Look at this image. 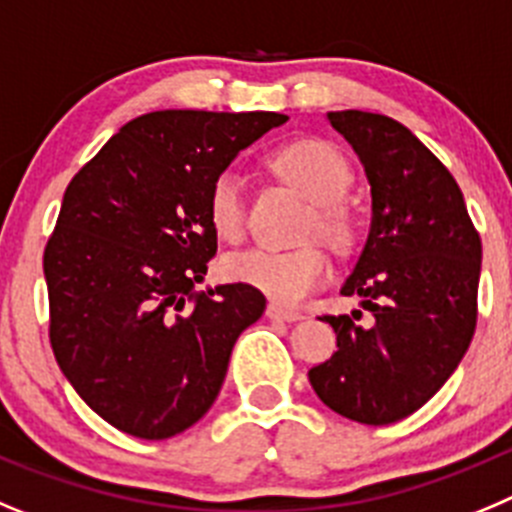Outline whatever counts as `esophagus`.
<instances>
[{"mask_svg": "<svg viewBox=\"0 0 512 512\" xmlns=\"http://www.w3.org/2000/svg\"><path fill=\"white\" fill-rule=\"evenodd\" d=\"M265 313H267V319H275V321H298V319H303L301 311H293V308H283V306H278V303H270Z\"/></svg>", "mask_w": 512, "mask_h": 512, "instance_id": "34e87169", "label": "esophagus"}]
</instances>
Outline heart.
<instances>
[{"label":"heart","mask_w":512,"mask_h":512,"mask_svg":"<svg viewBox=\"0 0 512 512\" xmlns=\"http://www.w3.org/2000/svg\"><path fill=\"white\" fill-rule=\"evenodd\" d=\"M267 165L275 176L303 193L313 204L308 234H321L331 245L347 247L354 222L342 199L352 186V168L334 145L324 140H296L275 150ZM206 216L216 234L227 242L245 237L247 211L239 176L224 170L214 178L206 196ZM224 273L234 283H245L283 306H298L331 275V260L319 245L298 250H250L224 262Z\"/></svg>","instance_id":"b5f03b06"}]
</instances>
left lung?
<instances>
[{
    "label": "left lung",
    "mask_w": 512,
    "mask_h": 512,
    "mask_svg": "<svg viewBox=\"0 0 512 512\" xmlns=\"http://www.w3.org/2000/svg\"><path fill=\"white\" fill-rule=\"evenodd\" d=\"M365 165L372 188L367 245L342 296L362 311L321 316L336 352L308 370L331 411L367 426L416 413L449 380L477 326L482 242L446 165L385 114H326Z\"/></svg>",
    "instance_id": "1"
}]
</instances>
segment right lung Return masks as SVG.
Masks as SVG:
<instances>
[{
	"label": "right lung",
	"mask_w": 512,
	"mask_h": 512,
	"mask_svg": "<svg viewBox=\"0 0 512 512\" xmlns=\"http://www.w3.org/2000/svg\"><path fill=\"white\" fill-rule=\"evenodd\" d=\"M285 119L142 114L68 183L43 255L50 347L91 411L124 434L160 441L199 421L237 336L265 311V296L245 283L193 285L216 255L211 183Z\"/></svg>",
	"instance_id": "add662e5"
}]
</instances>
